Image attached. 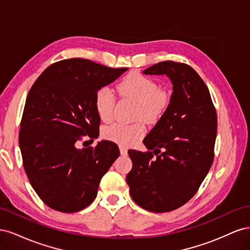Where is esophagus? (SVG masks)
I'll use <instances>...</instances> for the list:
<instances>
[{"mask_svg":"<svg viewBox=\"0 0 250 250\" xmlns=\"http://www.w3.org/2000/svg\"><path fill=\"white\" fill-rule=\"evenodd\" d=\"M120 152L122 155H126L127 154V149L125 147H120Z\"/></svg>","mask_w":250,"mask_h":250,"instance_id":"34e87169","label":"esophagus"}]
</instances>
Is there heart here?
<instances>
[{
    "label": "heart",
    "instance_id": "b5f03b06",
    "mask_svg": "<svg viewBox=\"0 0 250 250\" xmlns=\"http://www.w3.org/2000/svg\"><path fill=\"white\" fill-rule=\"evenodd\" d=\"M121 96L129 98L138 103L135 118L143 119L147 123H154L167 111L171 95L166 88L158 87L157 82L140 73H130L118 84ZM116 99L111 89L102 86L95 94V108L98 117L103 122L111 120ZM146 133V127L142 121L126 125L111 124L103 129V137L123 147H129L141 140Z\"/></svg>",
    "mask_w": 250,
    "mask_h": 250
}]
</instances>
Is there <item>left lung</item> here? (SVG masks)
Instances as JSON below:
<instances>
[{
    "label": "left lung",
    "instance_id": "obj_1",
    "mask_svg": "<svg viewBox=\"0 0 250 250\" xmlns=\"http://www.w3.org/2000/svg\"><path fill=\"white\" fill-rule=\"evenodd\" d=\"M143 73L167 75L173 94L167 111L144 139L148 151H128L132 169L126 181L135 203L165 213L190 200L208 173L217 113L207 84L188 64L167 60Z\"/></svg>",
    "mask_w": 250,
    "mask_h": 250
}]
</instances>
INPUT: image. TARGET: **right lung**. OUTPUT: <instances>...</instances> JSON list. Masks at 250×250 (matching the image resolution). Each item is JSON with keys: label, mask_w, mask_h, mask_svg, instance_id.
I'll return each mask as SVG.
<instances>
[{"label": "right lung", "mask_w": 250, "mask_h": 250, "mask_svg": "<svg viewBox=\"0 0 250 250\" xmlns=\"http://www.w3.org/2000/svg\"><path fill=\"white\" fill-rule=\"evenodd\" d=\"M127 70L83 58L64 59L48 66L30 88L20 148L30 184L49 208L75 213L96 198L101 178L120 155L119 148L109 141L82 149L75 145L85 135L98 138L95 94Z\"/></svg>", "instance_id": "1"}]
</instances>
